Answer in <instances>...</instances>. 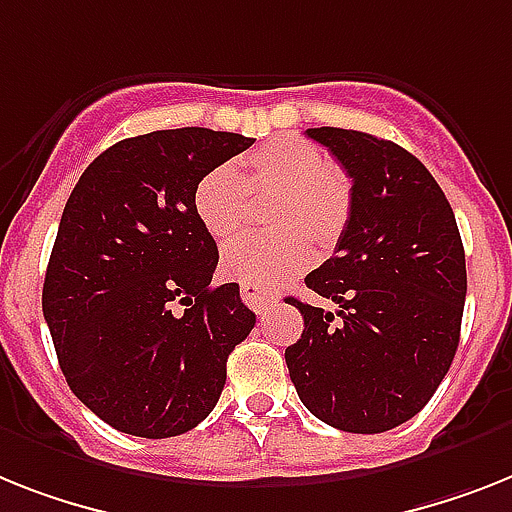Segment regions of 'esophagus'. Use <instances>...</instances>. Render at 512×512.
<instances>
[{"label":"esophagus","instance_id":"1","mask_svg":"<svg viewBox=\"0 0 512 512\" xmlns=\"http://www.w3.org/2000/svg\"><path fill=\"white\" fill-rule=\"evenodd\" d=\"M240 298H243V301H246V306L253 308V311H256L259 316H264L266 311H269V303H272L269 293H266V290H261V287H256V285L240 287Z\"/></svg>","mask_w":512,"mask_h":512}]
</instances>
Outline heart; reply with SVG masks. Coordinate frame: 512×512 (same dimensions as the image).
Instances as JSON below:
<instances>
[{
	"label": "heart",
	"instance_id": "1",
	"mask_svg": "<svg viewBox=\"0 0 512 512\" xmlns=\"http://www.w3.org/2000/svg\"><path fill=\"white\" fill-rule=\"evenodd\" d=\"M251 196L272 198L269 232L235 240L222 253V272L261 290L277 287L306 269L311 246L335 251L353 214V183L329 164L319 146L274 138L238 162L219 164L193 188L198 222L214 240L235 238L251 214Z\"/></svg>",
	"mask_w": 512,
	"mask_h": 512
}]
</instances>
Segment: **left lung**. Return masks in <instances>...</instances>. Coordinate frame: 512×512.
Listing matches in <instances>:
<instances>
[{"label":"left lung","instance_id":"left-lung-1","mask_svg":"<svg viewBox=\"0 0 512 512\" xmlns=\"http://www.w3.org/2000/svg\"><path fill=\"white\" fill-rule=\"evenodd\" d=\"M353 180V214L335 256L306 287L324 311L303 316L285 350L298 398L324 424L379 434L416 416L455 358L466 303V253L445 193L403 146L361 130L308 128Z\"/></svg>","mask_w":512,"mask_h":512}]
</instances>
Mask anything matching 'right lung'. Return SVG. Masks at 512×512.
I'll use <instances>...</instances> for the list:
<instances>
[{
  "label": "right lung",
  "instance_id": "right-lung-1",
  "mask_svg": "<svg viewBox=\"0 0 512 512\" xmlns=\"http://www.w3.org/2000/svg\"><path fill=\"white\" fill-rule=\"evenodd\" d=\"M253 138L154 130L109 146L67 198L46 266L44 319L70 390L133 437L190 432L214 411L227 356L256 314L193 209L209 170Z\"/></svg>",
  "mask_w": 512,
  "mask_h": 512
}]
</instances>
